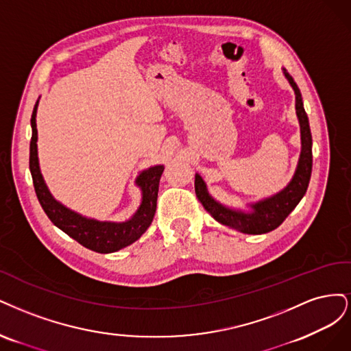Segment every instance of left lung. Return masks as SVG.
<instances>
[{"label": "left lung", "mask_w": 351, "mask_h": 351, "mask_svg": "<svg viewBox=\"0 0 351 351\" xmlns=\"http://www.w3.org/2000/svg\"><path fill=\"white\" fill-rule=\"evenodd\" d=\"M287 80L290 82L293 90L296 93V114L300 122L302 132V153L298 165V171L293 176L291 182L286 189L278 192L277 195L267 198L258 204H254V211L246 214L242 211H233L220 206L214 201L206 189L204 180L199 175H195V194L201 204L216 219L219 223L229 226L236 230L250 234H263L277 229L278 226L286 220L289 214L296 208L299 201L306 194V189L312 173V134L309 128V119L303 108L302 95L298 84L293 77L286 73Z\"/></svg>", "instance_id": "8db88e82"}]
</instances>
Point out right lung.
Here are the masks:
<instances>
[{"instance_id": "right-lung-1", "label": "right lung", "mask_w": 351, "mask_h": 351, "mask_svg": "<svg viewBox=\"0 0 351 351\" xmlns=\"http://www.w3.org/2000/svg\"><path fill=\"white\" fill-rule=\"evenodd\" d=\"M36 109L38 101L35 108H33V114L30 119L32 140L29 167L38 199L49 220L56 226V228H60L64 233L73 237L74 241L87 247V250H92L99 254L117 252L122 250V247L134 243L147 229H149V226L153 221L156 213L157 192H159V182L165 167H150L149 171H144L137 178V184L143 189V202L138 211L134 214V217L131 220L125 223H108L82 217L80 214L65 208L60 202H56L43 182L38 163Z\"/></svg>"}]
</instances>
